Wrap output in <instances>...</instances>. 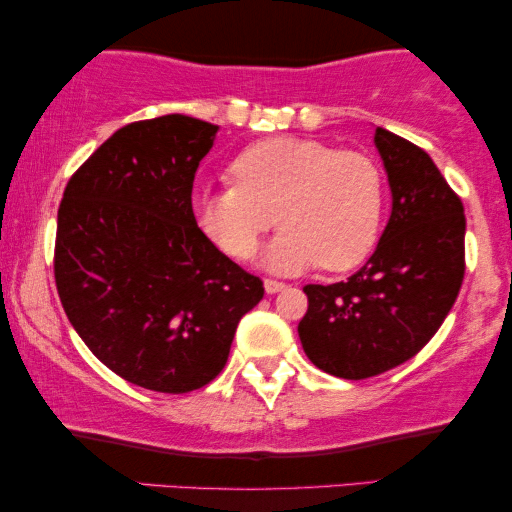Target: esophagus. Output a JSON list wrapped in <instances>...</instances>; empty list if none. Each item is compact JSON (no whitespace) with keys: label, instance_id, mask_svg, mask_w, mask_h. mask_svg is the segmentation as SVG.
<instances>
[{"label":"esophagus","instance_id":"esophagus-1","mask_svg":"<svg viewBox=\"0 0 512 512\" xmlns=\"http://www.w3.org/2000/svg\"><path fill=\"white\" fill-rule=\"evenodd\" d=\"M263 286H265V293H277V291H284L286 289V284H282V282H277V279H265L263 282Z\"/></svg>","mask_w":512,"mask_h":512}]
</instances>
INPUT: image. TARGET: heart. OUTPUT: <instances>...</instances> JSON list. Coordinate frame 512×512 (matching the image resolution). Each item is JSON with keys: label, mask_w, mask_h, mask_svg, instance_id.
<instances>
[{"label": "heart", "mask_w": 512, "mask_h": 512, "mask_svg": "<svg viewBox=\"0 0 512 512\" xmlns=\"http://www.w3.org/2000/svg\"><path fill=\"white\" fill-rule=\"evenodd\" d=\"M235 186L193 198L202 233L228 256L254 254L272 223L284 226L263 251V265L298 272L321 263L331 272L366 261L382 228L384 184L363 153L335 151L319 139L270 137L230 165Z\"/></svg>", "instance_id": "heart-1"}]
</instances>
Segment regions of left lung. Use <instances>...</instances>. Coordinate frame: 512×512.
<instances>
[{"instance_id":"1","label":"left lung","mask_w":512,"mask_h":512,"mask_svg":"<svg viewBox=\"0 0 512 512\" xmlns=\"http://www.w3.org/2000/svg\"><path fill=\"white\" fill-rule=\"evenodd\" d=\"M391 216L373 256L347 282L307 284L298 324L314 366L366 380L401 366L450 314L464 282V205L429 153L375 128Z\"/></svg>"}]
</instances>
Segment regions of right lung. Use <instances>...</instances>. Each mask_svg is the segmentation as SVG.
Instances as JSON below:
<instances>
[{"mask_svg": "<svg viewBox=\"0 0 512 512\" xmlns=\"http://www.w3.org/2000/svg\"><path fill=\"white\" fill-rule=\"evenodd\" d=\"M219 125L170 114L116 130L62 195L55 284L74 331L137 387L186 394L226 366L263 282L214 247L191 193Z\"/></svg>", "mask_w": 512, "mask_h": 512, "instance_id": "obj_1", "label": "right lung"}]
</instances>
